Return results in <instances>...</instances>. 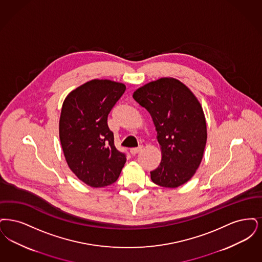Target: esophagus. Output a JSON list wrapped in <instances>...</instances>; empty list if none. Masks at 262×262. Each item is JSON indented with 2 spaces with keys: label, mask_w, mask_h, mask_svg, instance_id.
Listing matches in <instances>:
<instances>
[{
  "label": "esophagus",
  "mask_w": 262,
  "mask_h": 262,
  "mask_svg": "<svg viewBox=\"0 0 262 262\" xmlns=\"http://www.w3.org/2000/svg\"><path fill=\"white\" fill-rule=\"evenodd\" d=\"M143 149V147L142 146H140L139 148H133L130 149V152H131V155H133V156H135L137 154H139L141 150Z\"/></svg>",
  "instance_id": "esophagus-1"
}]
</instances>
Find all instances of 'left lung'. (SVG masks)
<instances>
[{
  "mask_svg": "<svg viewBox=\"0 0 262 262\" xmlns=\"http://www.w3.org/2000/svg\"><path fill=\"white\" fill-rule=\"evenodd\" d=\"M133 99L148 111L158 132L161 161L150 171L151 181L165 188L188 182L202 162L207 139L201 102L172 77L148 82L133 93Z\"/></svg>",
  "mask_w": 262,
  "mask_h": 262,
  "instance_id": "8db88e82",
  "label": "left lung"
}]
</instances>
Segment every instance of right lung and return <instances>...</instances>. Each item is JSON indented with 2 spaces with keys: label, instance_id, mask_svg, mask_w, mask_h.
<instances>
[{
  "label": "right lung",
  "instance_id": "right-lung-1",
  "mask_svg": "<svg viewBox=\"0 0 262 262\" xmlns=\"http://www.w3.org/2000/svg\"><path fill=\"white\" fill-rule=\"evenodd\" d=\"M125 90L123 83L90 80L62 103L58 132L64 158L77 178L93 188L115 182L125 164L107 126V115Z\"/></svg>",
  "mask_w": 262,
  "mask_h": 262
}]
</instances>
